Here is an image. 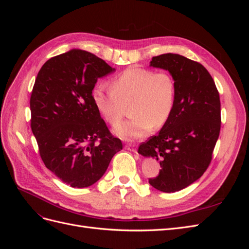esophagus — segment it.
<instances>
[{"mask_svg":"<svg viewBox=\"0 0 249 249\" xmlns=\"http://www.w3.org/2000/svg\"><path fill=\"white\" fill-rule=\"evenodd\" d=\"M125 149L130 150V152H133V153H136V145L135 144H131V143H127V144H125Z\"/></svg>","mask_w":249,"mask_h":249,"instance_id":"obj_1","label":"esophagus"}]
</instances>
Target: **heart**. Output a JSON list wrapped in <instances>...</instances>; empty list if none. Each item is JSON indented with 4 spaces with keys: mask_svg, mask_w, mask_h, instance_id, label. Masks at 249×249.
<instances>
[{
    "mask_svg": "<svg viewBox=\"0 0 249 249\" xmlns=\"http://www.w3.org/2000/svg\"><path fill=\"white\" fill-rule=\"evenodd\" d=\"M112 90L99 85L91 97L96 110L114 125L124 114V105H131L132 119L114 127L116 136L124 140L145 137L153 127L168 122L176 103V82L167 71L130 67L111 82Z\"/></svg>",
    "mask_w": 249,
    "mask_h": 249,
    "instance_id": "obj_1",
    "label": "heart"
}]
</instances>
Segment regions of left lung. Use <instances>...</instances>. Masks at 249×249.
Listing matches in <instances>:
<instances>
[{
  "mask_svg": "<svg viewBox=\"0 0 249 249\" xmlns=\"http://www.w3.org/2000/svg\"><path fill=\"white\" fill-rule=\"evenodd\" d=\"M149 66L167 71L176 82L172 114L159 134L143 142L138 153L160 163L155 189L171 193L197 180L212 160L220 132V100L215 83L200 63L178 54L153 57Z\"/></svg>",
  "mask_w": 249,
  "mask_h": 249,
  "instance_id": "8db88e82",
  "label": "left lung"
}]
</instances>
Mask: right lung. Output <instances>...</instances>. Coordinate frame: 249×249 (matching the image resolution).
Instances as JSON below:
<instances>
[{"label": "right lung", "instance_id": "right-lung-1", "mask_svg": "<svg viewBox=\"0 0 249 249\" xmlns=\"http://www.w3.org/2000/svg\"><path fill=\"white\" fill-rule=\"evenodd\" d=\"M114 71L91 53L73 49L48 60L35 80L30 110L40 157L48 169L73 188L96 183L123 149L91 97L97 80Z\"/></svg>", "mask_w": 249, "mask_h": 249}]
</instances>
